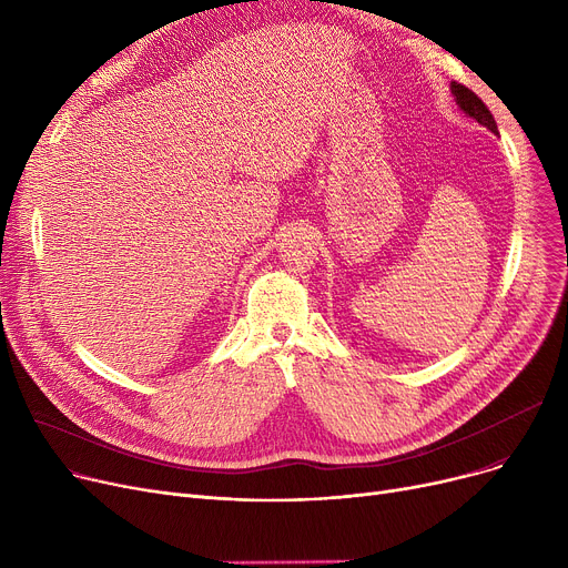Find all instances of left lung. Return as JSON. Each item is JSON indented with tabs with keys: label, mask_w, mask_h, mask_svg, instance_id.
<instances>
[{
	"label": "left lung",
	"mask_w": 568,
	"mask_h": 568,
	"mask_svg": "<svg viewBox=\"0 0 568 568\" xmlns=\"http://www.w3.org/2000/svg\"><path fill=\"white\" fill-rule=\"evenodd\" d=\"M452 94H454V99H456V105L469 116V119H474L476 124H481V126H486L490 133H499L497 131V124H495V116L490 114V110L486 108V103L476 97L471 89H467L465 84H458V82H452Z\"/></svg>",
	"instance_id": "1"
}]
</instances>
